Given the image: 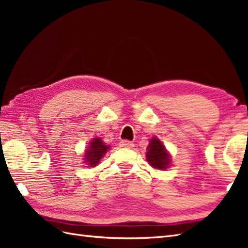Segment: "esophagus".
I'll return each instance as SVG.
<instances>
[{"label": "esophagus", "mask_w": 248, "mask_h": 248, "mask_svg": "<svg viewBox=\"0 0 248 248\" xmlns=\"http://www.w3.org/2000/svg\"><path fill=\"white\" fill-rule=\"evenodd\" d=\"M120 146L123 147V148H127V149H131L134 147V144L132 141H129V140H122L121 142H120Z\"/></svg>", "instance_id": "esophagus-1"}]
</instances>
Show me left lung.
<instances>
[{"instance_id": "obj_1", "label": "left lung", "mask_w": 248, "mask_h": 248, "mask_svg": "<svg viewBox=\"0 0 248 248\" xmlns=\"http://www.w3.org/2000/svg\"><path fill=\"white\" fill-rule=\"evenodd\" d=\"M147 160L154 169L164 170L170 164V156L166 148L158 139H152L150 140L147 152Z\"/></svg>"}]
</instances>
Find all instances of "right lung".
Masks as SVG:
<instances>
[{"mask_svg":"<svg viewBox=\"0 0 248 248\" xmlns=\"http://www.w3.org/2000/svg\"><path fill=\"white\" fill-rule=\"evenodd\" d=\"M89 149L86 150V161H88L90 168H93L97 166V163L102 158L103 155L107 153L108 150L109 149L108 146L104 145V142L100 139H94L91 142H90Z\"/></svg>","mask_w":248,"mask_h":248,"instance_id":"right-lung-1","label":"right lung"}]
</instances>
